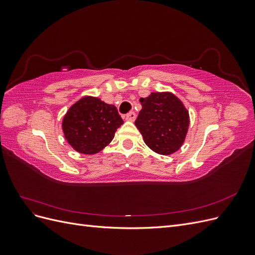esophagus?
Returning a JSON list of instances; mask_svg holds the SVG:
<instances>
[{
    "instance_id": "obj_1",
    "label": "esophagus",
    "mask_w": 255,
    "mask_h": 255,
    "mask_svg": "<svg viewBox=\"0 0 255 255\" xmlns=\"http://www.w3.org/2000/svg\"><path fill=\"white\" fill-rule=\"evenodd\" d=\"M125 119L127 120V121H135V119H136V114L134 113V112H129L128 115H126V117H125Z\"/></svg>"
}]
</instances>
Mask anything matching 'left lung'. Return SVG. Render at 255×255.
Masks as SVG:
<instances>
[{
    "label": "left lung",
    "instance_id": "left-lung-1",
    "mask_svg": "<svg viewBox=\"0 0 255 255\" xmlns=\"http://www.w3.org/2000/svg\"><path fill=\"white\" fill-rule=\"evenodd\" d=\"M139 101L142 109L135 126L144 143L161 155L176 152L183 145L189 127V113L184 103L169 91L151 92Z\"/></svg>",
    "mask_w": 255,
    "mask_h": 255
}]
</instances>
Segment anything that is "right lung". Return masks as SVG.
Wrapping results in <instances>:
<instances>
[{
    "label": "right lung",
    "mask_w": 255,
    "mask_h": 255,
    "mask_svg": "<svg viewBox=\"0 0 255 255\" xmlns=\"http://www.w3.org/2000/svg\"><path fill=\"white\" fill-rule=\"evenodd\" d=\"M122 123L115 105L85 96L68 110L61 128L66 140L76 152L92 155L111 143Z\"/></svg>",
    "instance_id": "add662e5"
}]
</instances>
